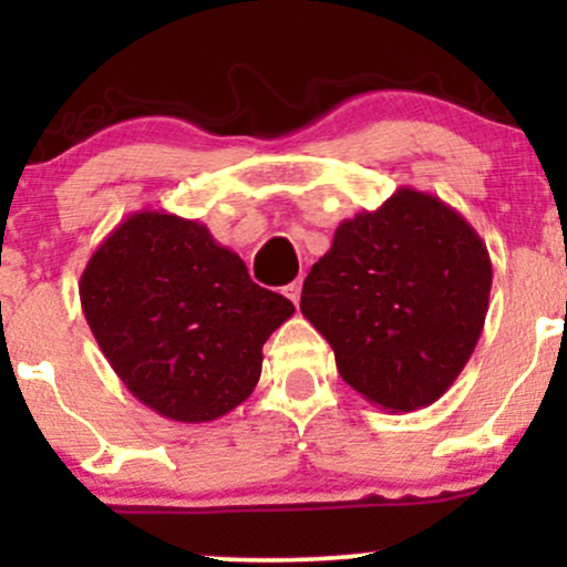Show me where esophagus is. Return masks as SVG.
<instances>
[{"label":"esophagus","instance_id":"1","mask_svg":"<svg viewBox=\"0 0 567 567\" xmlns=\"http://www.w3.org/2000/svg\"><path fill=\"white\" fill-rule=\"evenodd\" d=\"M285 296H288L290 301L298 306V301H301V282H298V279H296V282L285 285Z\"/></svg>","mask_w":567,"mask_h":567}]
</instances>
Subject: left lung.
Masks as SVG:
<instances>
[{"label": "left lung", "instance_id": "left-lung-1", "mask_svg": "<svg viewBox=\"0 0 567 567\" xmlns=\"http://www.w3.org/2000/svg\"><path fill=\"white\" fill-rule=\"evenodd\" d=\"M493 266L480 234L440 197L396 188L357 213L311 266L301 315L368 402L410 413L437 402L483 333Z\"/></svg>", "mask_w": 567, "mask_h": 567}]
</instances>
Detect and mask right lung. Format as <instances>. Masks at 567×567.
I'll list each match as a JSON object with an SVG mask.
<instances>
[{
  "mask_svg": "<svg viewBox=\"0 0 567 567\" xmlns=\"http://www.w3.org/2000/svg\"><path fill=\"white\" fill-rule=\"evenodd\" d=\"M84 320L127 392L181 424L231 413L261 379L264 343L292 303L256 285L199 220L138 210L80 279Z\"/></svg>",
  "mask_w": 567,
  "mask_h": 567,
  "instance_id": "add662e5",
  "label": "right lung"
}]
</instances>
